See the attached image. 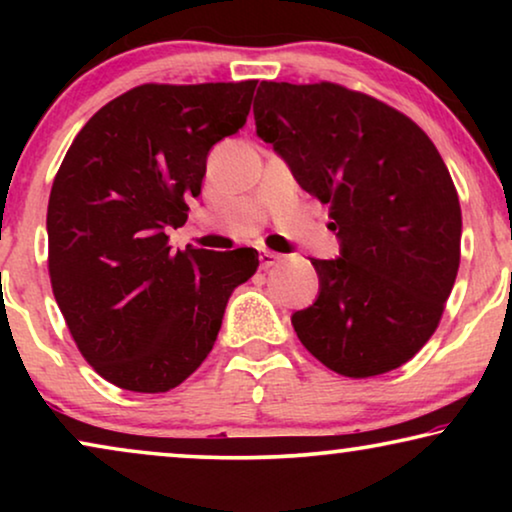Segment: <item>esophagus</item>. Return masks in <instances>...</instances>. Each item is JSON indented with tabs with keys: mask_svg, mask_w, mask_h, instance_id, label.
Returning a JSON list of instances; mask_svg holds the SVG:
<instances>
[{
	"mask_svg": "<svg viewBox=\"0 0 512 512\" xmlns=\"http://www.w3.org/2000/svg\"><path fill=\"white\" fill-rule=\"evenodd\" d=\"M258 258H261V268L263 270H268V268H272V265H277L279 261H282V254H277V251H270V249H263L261 251V256H258Z\"/></svg>",
	"mask_w": 512,
	"mask_h": 512,
	"instance_id": "esophagus-1",
	"label": "esophagus"
}]
</instances>
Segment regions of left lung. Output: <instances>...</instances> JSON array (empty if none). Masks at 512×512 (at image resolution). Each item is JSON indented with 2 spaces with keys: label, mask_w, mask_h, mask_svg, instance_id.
<instances>
[{
  "label": "left lung",
  "mask_w": 512,
  "mask_h": 512,
  "mask_svg": "<svg viewBox=\"0 0 512 512\" xmlns=\"http://www.w3.org/2000/svg\"><path fill=\"white\" fill-rule=\"evenodd\" d=\"M256 132L303 191L331 205L340 258H310L319 298L291 317L338 375L408 363L443 317L461 258V207L429 135L401 111L340 83L261 81Z\"/></svg>",
  "instance_id": "8db88e82"
}]
</instances>
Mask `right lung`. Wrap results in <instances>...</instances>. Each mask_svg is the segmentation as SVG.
Returning <instances> with one entry per match:
<instances>
[{
    "label": "right lung",
    "instance_id": "obj_1",
    "mask_svg": "<svg viewBox=\"0 0 512 512\" xmlns=\"http://www.w3.org/2000/svg\"><path fill=\"white\" fill-rule=\"evenodd\" d=\"M258 81L142 83L74 137L48 198V275L97 375L137 394L179 387L212 352L256 249L172 251L207 153L247 123Z\"/></svg>",
    "mask_w": 512,
    "mask_h": 512
}]
</instances>
